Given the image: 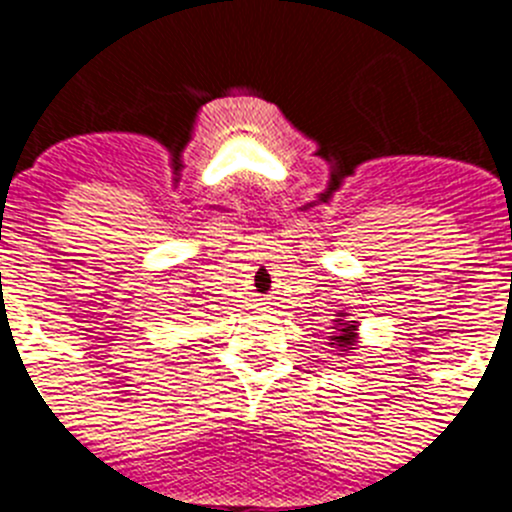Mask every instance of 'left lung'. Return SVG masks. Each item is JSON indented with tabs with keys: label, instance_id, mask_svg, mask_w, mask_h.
I'll return each instance as SVG.
<instances>
[{
	"label": "left lung",
	"instance_id": "obj_1",
	"mask_svg": "<svg viewBox=\"0 0 512 512\" xmlns=\"http://www.w3.org/2000/svg\"><path fill=\"white\" fill-rule=\"evenodd\" d=\"M348 312H338L333 320V336H328L330 348H336L338 356H351L354 346L359 343V323L356 320H346Z\"/></svg>",
	"mask_w": 512,
	"mask_h": 512
}]
</instances>
